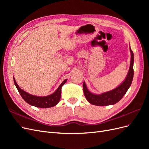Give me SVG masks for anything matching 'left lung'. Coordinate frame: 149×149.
<instances>
[{
	"label": "left lung",
	"mask_w": 149,
	"mask_h": 149,
	"mask_svg": "<svg viewBox=\"0 0 149 149\" xmlns=\"http://www.w3.org/2000/svg\"><path fill=\"white\" fill-rule=\"evenodd\" d=\"M130 64L128 73L124 81L119 86L111 91L103 93L100 94H96L90 92L87 88L85 82L83 83V92L87 101L91 104L96 106H109L113 105L119 102L131 85L134 77V53L130 47Z\"/></svg>",
	"instance_id": "obj_1"
}]
</instances>
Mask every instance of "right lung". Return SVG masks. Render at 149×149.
<instances>
[{"label": "right lung", "mask_w": 149, "mask_h": 149, "mask_svg": "<svg viewBox=\"0 0 149 149\" xmlns=\"http://www.w3.org/2000/svg\"><path fill=\"white\" fill-rule=\"evenodd\" d=\"M13 81H14V84L17 90L19 91L20 96L28 104L37 107L48 108L56 106L59 102L61 98V88L67 81V79H65L61 83V84L59 86V87L58 88L55 93H53V94H50V95L43 97L31 95V94L24 91L17 84L14 77H13Z\"/></svg>", "instance_id": "add662e5"}]
</instances>
